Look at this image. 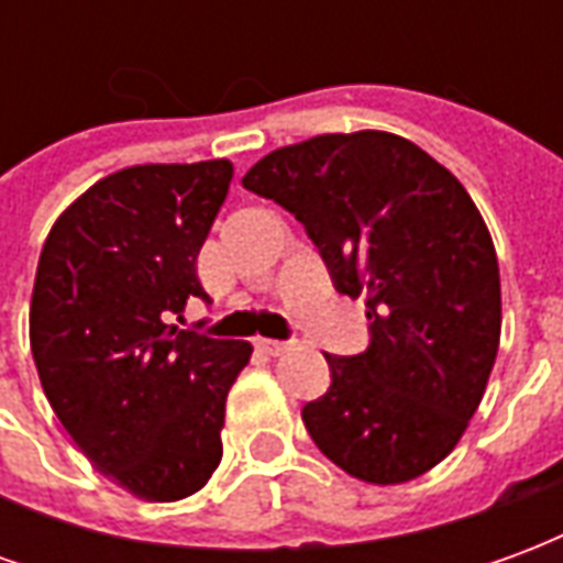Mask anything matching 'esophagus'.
<instances>
[{"instance_id": "34e87169", "label": "esophagus", "mask_w": 563, "mask_h": 563, "mask_svg": "<svg viewBox=\"0 0 563 563\" xmlns=\"http://www.w3.org/2000/svg\"><path fill=\"white\" fill-rule=\"evenodd\" d=\"M256 346L262 350V353H268V355H283L292 343H286V341H268V338H258Z\"/></svg>"}]
</instances>
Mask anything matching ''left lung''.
Here are the masks:
<instances>
[{"mask_svg":"<svg viewBox=\"0 0 563 563\" xmlns=\"http://www.w3.org/2000/svg\"><path fill=\"white\" fill-rule=\"evenodd\" d=\"M244 186L305 225L338 292L365 295L371 343L325 355L331 386L305 404L307 434L365 483L431 471L483 401L500 343L495 244L467 189L377 129L274 150Z\"/></svg>","mask_w":563,"mask_h":563,"instance_id":"8db88e82","label":"left lung"}]
</instances>
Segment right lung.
I'll use <instances>...</instances> for the list:
<instances>
[{"instance_id": "1", "label": "right lung", "mask_w": 563, "mask_h": 563, "mask_svg": "<svg viewBox=\"0 0 563 563\" xmlns=\"http://www.w3.org/2000/svg\"><path fill=\"white\" fill-rule=\"evenodd\" d=\"M232 162L132 165L92 184L47 234L30 343L38 379L80 452L144 500L196 495L222 459L229 389L253 355L172 325L208 301L198 250Z\"/></svg>"}]
</instances>
